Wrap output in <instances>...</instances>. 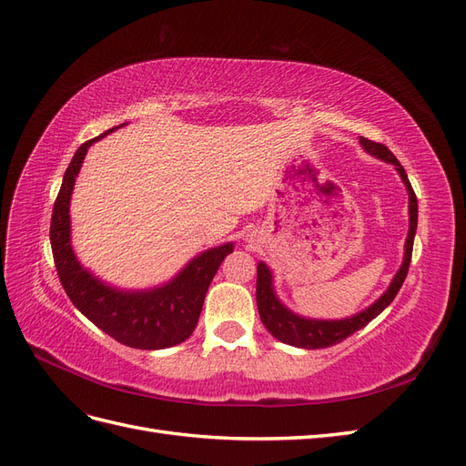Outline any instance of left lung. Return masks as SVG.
<instances>
[{
    "label": "left lung",
    "mask_w": 466,
    "mask_h": 466,
    "mask_svg": "<svg viewBox=\"0 0 466 466\" xmlns=\"http://www.w3.org/2000/svg\"><path fill=\"white\" fill-rule=\"evenodd\" d=\"M360 144L370 155H375L377 159L394 165V168H397L402 182L406 185L410 229H408V237H406L402 266H400V270L394 274L389 289L380 295V298L373 305L365 309V311H361L354 317L340 319V320H315V319H305V317L295 315L289 311L288 307L279 303V299L274 293V288H272L270 270H268V266L264 262H258V266H257V305H258L260 320L268 329V332H270L274 338H278V340L284 344H289L295 348L317 350V348H329V346H334L338 342L346 340L348 336L358 332L360 329L365 327V324H370L379 313L385 311V307H389L392 303V299L397 298V293L406 279L408 266H410V260H412L414 235H416V228H418L416 194L412 190L410 180H408V177H406L404 167L399 163L397 157H394L387 146L371 142V139H368V137H360Z\"/></svg>",
    "instance_id": "1"
}]
</instances>
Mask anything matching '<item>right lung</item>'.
<instances>
[{
    "label": "right lung",
    "instance_id": "obj_1",
    "mask_svg": "<svg viewBox=\"0 0 466 466\" xmlns=\"http://www.w3.org/2000/svg\"><path fill=\"white\" fill-rule=\"evenodd\" d=\"M115 126L95 139L81 144L72 163L66 168L62 188L54 202L50 221V245L56 270L67 298L95 327L115 338L120 344L137 350L171 348L194 332L198 324L206 291L223 258L233 252V243L214 247L192 258L165 286L147 291H122L95 278L83 268L69 238V200L76 177L86 159L87 149L106 134L122 128Z\"/></svg>",
    "mask_w": 466,
    "mask_h": 466
}]
</instances>
